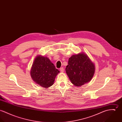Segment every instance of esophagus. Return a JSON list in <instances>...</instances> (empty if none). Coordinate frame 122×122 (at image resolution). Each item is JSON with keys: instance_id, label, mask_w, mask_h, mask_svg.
I'll return each mask as SVG.
<instances>
[{"instance_id": "1", "label": "esophagus", "mask_w": 122, "mask_h": 122, "mask_svg": "<svg viewBox=\"0 0 122 122\" xmlns=\"http://www.w3.org/2000/svg\"><path fill=\"white\" fill-rule=\"evenodd\" d=\"M60 71H61V72H64V68H63V67L61 68L60 69Z\"/></svg>"}]
</instances>
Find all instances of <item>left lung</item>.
Instances as JSON below:
<instances>
[{"mask_svg":"<svg viewBox=\"0 0 122 122\" xmlns=\"http://www.w3.org/2000/svg\"><path fill=\"white\" fill-rule=\"evenodd\" d=\"M65 70L71 83L79 87L91 81L95 67L87 55L82 53L70 57Z\"/></svg>","mask_w":122,"mask_h":122,"instance_id":"obj_1","label":"left lung"}]
</instances>
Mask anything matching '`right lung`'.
Wrapping results in <instances>:
<instances>
[{"label": "right lung", "mask_w": 122, "mask_h": 122, "mask_svg": "<svg viewBox=\"0 0 122 122\" xmlns=\"http://www.w3.org/2000/svg\"><path fill=\"white\" fill-rule=\"evenodd\" d=\"M59 72L48 58L38 55L32 64L30 74L35 83L46 88L53 84Z\"/></svg>", "instance_id": "1"}]
</instances>
